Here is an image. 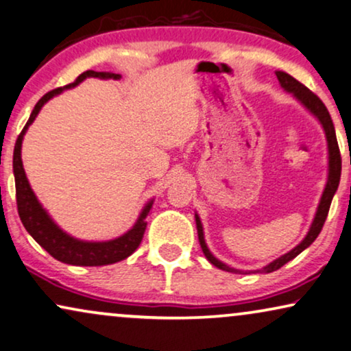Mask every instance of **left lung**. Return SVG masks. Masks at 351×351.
Segmentation results:
<instances>
[{
    "label": "left lung",
    "instance_id": "8db88e82",
    "mask_svg": "<svg viewBox=\"0 0 351 351\" xmlns=\"http://www.w3.org/2000/svg\"><path fill=\"white\" fill-rule=\"evenodd\" d=\"M275 74H277V79H278V82H280V86L285 88L287 92H291V94H293L296 99H298L301 104H303L306 108H308L309 112H311L314 117L319 119V121H321L324 131H326L327 145H329V178H327V184H326V189H324V193H322L321 202H319L316 217H314L313 225H311V228H309L308 234H306V238L300 243L298 246L295 247V250H291L290 252H287L285 256L278 257V259H275L274 263L265 265L263 270H264V272H267V274L274 272V270H277V269H280L282 265H285L288 263V261L295 259V257L298 256L301 251H304L306 247L311 245L314 239L317 238V234L321 233V230L324 227V221H326V219H327V214H329L332 197H334L335 191H337V188H339L340 173H341V157H340L339 143H337L334 123H332V118H330L329 112H327L326 105L322 104V100L319 99L316 94H313V92L309 90L308 87L303 86V84H301L300 81H296L295 77H291L290 74L283 73V71H277ZM196 225H197L199 243H201L202 252H204V256L207 257L208 263L214 264L215 267H219L221 270H227V272H234V274L241 272V270H238V269L228 267V265L220 263L217 257L212 256V252L208 251L206 241H204L202 225H201V220H199L197 215H196Z\"/></svg>",
    "mask_w": 351,
    "mask_h": 351
}]
</instances>
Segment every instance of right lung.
<instances>
[{
	"mask_svg": "<svg viewBox=\"0 0 351 351\" xmlns=\"http://www.w3.org/2000/svg\"><path fill=\"white\" fill-rule=\"evenodd\" d=\"M86 77L119 79L121 76L114 73L86 71V73H82L73 84H68V86L64 87L53 88V90L48 92V94L43 95L42 99L37 101L32 113H30L27 124H25L24 130L21 131L19 137H17L14 145V155H12V170H14L16 180V202L22 225H24L25 230L30 233V237H32L48 254L55 257V259L71 265H108L126 259L128 256H131L132 252L137 250V246L141 245V241H143L144 238L145 227H147L145 217L149 215L150 207H152L154 202L150 201L147 206L144 207V210L141 212V217L137 219L134 227H132L128 233H124L123 237L104 243L79 241V239L69 237V234H66L63 230L58 228L55 221H53L50 217H48L47 212L43 210V207L40 206L37 197H35L34 191L30 189L27 176H25L24 167H22L21 160L22 139H24L27 128L34 123L35 117L38 114L40 108H42L51 97L61 94L64 88L77 86V84L84 81Z\"/></svg>",
	"mask_w": 351,
	"mask_h": 351,
	"instance_id": "right-lung-1",
	"label": "right lung"
}]
</instances>
